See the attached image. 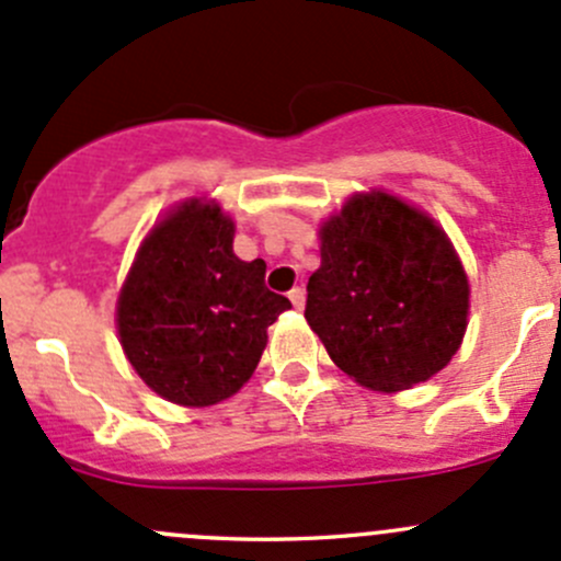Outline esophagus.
I'll return each mask as SVG.
<instances>
[{
  "mask_svg": "<svg viewBox=\"0 0 561 561\" xmlns=\"http://www.w3.org/2000/svg\"><path fill=\"white\" fill-rule=\"evenodd\" d=\"M290 304L296 309H304V304H307V293H304V287H296V290H290Z\"/></svg>",
  "mask_w": 561,
  "mask_h": 561,
  "instance_id": "esophagus-1",
  "label": "esophagus"
}]
</instances>
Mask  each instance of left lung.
<instances>
[{
    "instance_id": "1",
    "label": "left lung",
    "mask_w": 561,
    "mask_h": 561,
    "mask_svg": "<svg viewBox=\"0 0 561 561\" xmlns=\"http://www.w3.org/2000/svg\"><path fill=\"white\" fill-rule=\"evenodd\" d=\"M317 239L307 322L350 380L399 393L450 364L469 325V276L432 214L388 190L355 192Z\"/></svg>"
}]
</instances>
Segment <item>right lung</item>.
Returning a JSON list of instances; mask_svg holds the SVG:
<instances>
[{
    "mask_svg": "<svg viewBox=\"0 0 561 561\" xmlns=\"http://www.w3.org/2000/svg\"><path fill=\"white\" fill-rule=\"evenodd\" d=\"M217 197H184L140 241L116 298L124 358L179 407L230 399L254 375L268 325L290 301L263 285V260L236 257Z\"/></svg>",
    "mask_w": 561,
    "mask_h": 561,
    "instance_id": "right-lung-1",
    "label": "right lung"
}]
</instances>
